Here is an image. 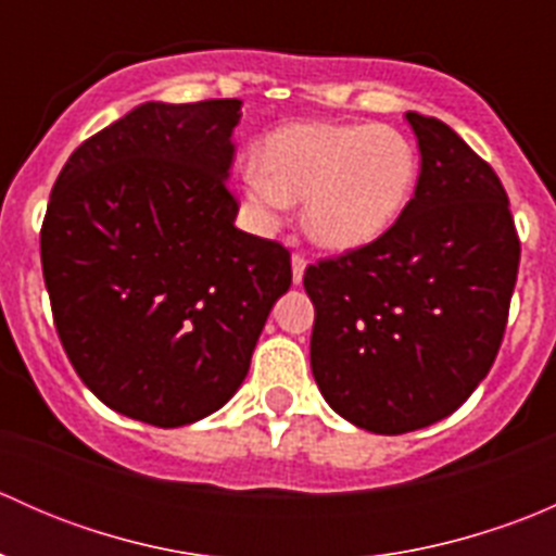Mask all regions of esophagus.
<instances>
[{
  "label": "esophagus",
  "instance_id": "esophagus-1",
  "mask_svg": "<svg viewBox=\"0 0 556 556\" xmlns=\"http://www.w3.org/2000/svg\"><path fill=\"white\" fill-rule=\"evenodd\" d=\"M304 268H306V255L293 252V282L295 285H301V279H304Z\"/></svg>",
  "mask_w": 556,
  "mask_h": 556
}]
</instances>
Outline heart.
<instances>
[{
    "label": "heart",
    "instance_id": "obj_1",
    "mask_svg": "<svg viewBox=\"0 0 556 556\" xmlns=\"http://www.w3.org/2000/svg\"><path fill=\"white\" fill-rule=\"evenodd\" d=\"M419 177L412 139L384 123H290L268 134L261 161L242 172L244 199L261 223L304 200L314 242L352 250L379 239L406 210Z\"/></svg>",
    "mask_w": 556,
    "mask_h": 556
}]
</instances>
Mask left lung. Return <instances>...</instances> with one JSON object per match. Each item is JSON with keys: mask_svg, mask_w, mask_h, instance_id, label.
<instances>
[{"mask_svg": "<svg viewBox=\"0 0 556 556\" xmlns=\"http://www.w3.org/2000/svg\"><path fill=\"white\" fill-rule=\"evenodd\" d=\"M406 121L422 155L414 199L382 237L304 274L314 382L382 435L450 417L490 374L521 252L495 169L446 123Z\"/></svg>", "mask_w": 556, "mask_h": 556, "instance_id": "obj_1", "label": "left lung"}]
</instances>
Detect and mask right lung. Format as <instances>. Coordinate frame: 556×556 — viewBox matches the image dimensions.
Returning <instances> with one entry per match:
<instances>
[{
    "mask_svg": "<svg viewBox=\"0 0 556 556\" xmlns=\"http://www.w3.org/2000/svg\"><path fill=\"white\" fill-rule=\"evenodd\" d=\"M239 99L148 102L61 169L39 231L66 357L115 412L179 428L217 412L250 368L290 250L233 226L226 174Z\"/></svg>",
    "mask_w": 556,
    "mask_h": 556,
    "instance_id": "add662e5",
    "label": "right lung"
}]
</instances>
